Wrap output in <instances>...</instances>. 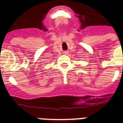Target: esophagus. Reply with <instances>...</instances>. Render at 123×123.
Here are the masks:
<instances>
[{"instance_id": "34e87169", "label": "esophagus", "mask_w": 123, "mask_h": 123, "mask_svg": "<svg viewBox=\"0 0 123 123\" xmlns=\"http://www.w3.org/2000/svg\"><path fill=\"white\" fill-rule=\"evenodd\" d=\"M65 53H66V52H65Z\"/></svg>"}]
</instances>
